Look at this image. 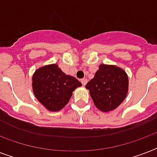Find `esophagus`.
Masks as SVG:
<instances>
[{
  "label": "esophagus",
  "instance_id": "obj_1",
  "mask_svg": "<svg viewBox=\"0 0 157 157\" xmlns=\"http://www.w3.org/2000/svg\"><path fill=\"white\" fill-rule=\"evenodd\" d=\"M81 84L83 85V86H86V83H87V79H86V78L81 79Z\"/></svg>",
  "mask_w": 157,
  "mask_h": 157
}]
</instances>
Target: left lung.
<instances>
[{"instance_id": "1", "label": "left lung", "mask_w": 157, "mask_h": 157, "mask_svg": "<svg viewBox=\"0 0 157 157\" xmlns=\"http://www.w3.org/2000/svg\"><path fill=\"white\" fill-rule=\"evenodd\" d=\"M129 80L125 71L117 66L101 64L86 89L96 107L102 112L116 109L128 93Z\"/></svg>"}]
</instances>
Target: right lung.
Listing matches in <instances>:
<instances>
[{"label": "right lung", "instance_id": "right-lung-1", "mask_svg": "<svg viewBox=\"0 0 157 157\" xmlns=\"http://www.w3.org/2000/svg\"><path fill=\"white\" fill-rule=\"evenodd\" d=\"M81 83L67 76L57 64L40 67L33 76V93L41 104L51 112L61 110L68 103L76 88Z\"/></svg>", "mask_w": 157, "mask_h": 157}]
</instances>
